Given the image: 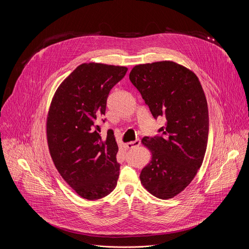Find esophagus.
Returning <instances> with one entry per match:
<instances>
[{
    "instance_id": "34e87169",
    "label": "esophagus",
    "mask_w": 249,
    "mask_h": 249,
    "mask_svg": "<svg viewBox=\"0 0 249 249\" xmlns=\"http://www.w3.org/2000/svg\"><path fill=\"white\" fill-rule=\"evenodd\" d=\"M126 144H127L128 148H134V147H137V146H139L141 144V141L139 139H137V140L132 141V142H128Z\"/></svg>"
}]
</instances>
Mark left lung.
Returning <instances> with one entry per match:
<instances>
[{
  "label": "left lung",
  "instance_id": "obj_1",
  "mask_svg": "<svg viewBox=\"0 0 249 249\" xmlns=\"http://www.w3.org/2000/svg\"><path fill=\"white\" fill-rule=\"evenodd\" d=\"M129 79L154 119L166 124L142 142L152 151L140 179L152 196L167 199L184 191L200 168L206 151L209 116L196 75L173 61L136 65Z\"/></svg>",
  "mask_w": 249,
  "mask_h": 249
}]
</instances>
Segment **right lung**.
Instances as JSON below:
<instances>
[{
    "instance_id": "right-lung-1",
    "label": "right lung",
    "mask_w": 249,
    "mask_h": 249,
    "mask_svg": "<svg viewBox=\"0 0 249 249\" xmlns=\"http://www.w3.org/2000/svg\"><path fill=\"white\" fill-rule=\"evenodd\" d=\"M127 70L83 63L61 83L51 104L47 138L52 159L64 181L89 200L107 196L117 185V142L111 130L103 138L96 122L106 114L109 92Z\"/></svg>"
}]
</instances>
